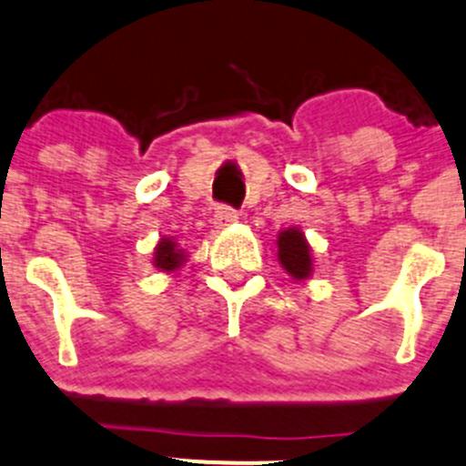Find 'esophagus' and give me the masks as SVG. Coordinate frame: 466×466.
I'll return each instance as SVG.
<instances>
[{"label": "esophagus", "instance_id": "34e87169", "mask_svg": "<svg viewBox=\"0 0 466 466\" xmlns=\"http://www.w3.org/2000/svg\"><path fill=\"white\" fill-rule=\"evenodd\" d=\"M238 220V213L229 207H218L216 213H213V225L216 228H228V225L237 223Z\"/></svg>", "mask_w": 466, "mask_h": 466}]
</instances>
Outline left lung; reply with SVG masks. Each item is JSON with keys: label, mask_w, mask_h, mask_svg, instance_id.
Instances as JSON below:
<instances>
[{"label": "left lung", "mask_w": 466, "mask_h": 466, "mask_svg": "<svg viewBox=\"0 0 466 466\" xmlns=\"http://www.w3.org/2000/svg\"><path fill=\"white\" fill-rule=\"evenodd\" d=\"M278 259L294 280H306L312 273V248L299 228H287L278 234Z\"/></svg>", "instance_id": "left-lung-1"}]
</instances>
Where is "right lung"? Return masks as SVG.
<instances>
[{
  "mask_svg": "<svg viewBox=\"0 0 466 466\" xmlns=\"http://www.w3.org/2000/svg\"><path fill=\"white\" fill-rule=\"evenodd\" d=\"M188 259V255L181 250L179 246H177V241H172V238H160L158 243H156V250H154V267L158 268V271H165V273H172L177 271L179 267H184V262Z\"/></svg>",
  "mask_w": 466,
  "mask_h": 466,
  "instance_id": "obj_1",
  "label": "right lung"
}]
</instances>
